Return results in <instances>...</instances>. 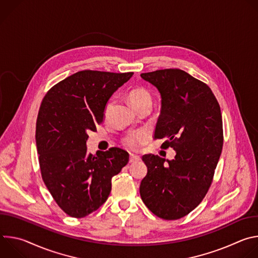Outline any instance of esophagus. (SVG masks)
Here are the masks:
<instances>
[{
	"label": "esophagus",
	"instance_id": "1",
	"mask_svg": "<svg viewBox=\"0 0 258 258\" xmlns=\"http://www.w3.org/2000/svg\"><path fill=\"white\" fill-rule=\"evenodd\" d=\"M140 160V156L138 155H135V154H130V162L131 163H134V162H137Z\"/></svg>",
	"mask_w": 258,
	"mask_h": 258
}]
</instances>
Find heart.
Masks as SVG:
<instances>
[{"label": "heart", "mask_w": 258, "mask_h": 258, "mask_svg": "<svg viewBox=\"0 0 258 258\" xmlns=\"http://www.w3.org/2000/svg\"><path fill=\"white\" fill-rule=\"evenodd\" d=\"M128 98L135 109L146 105L152 106V96L148 90H146L144 88H138L133 90L130 93ZM147 140H148V135L145 132H137L135 134L127 136L124 139V144L127 148L132 150H137Z\"/></svg>", "instance_id": "1"}]
</instances>
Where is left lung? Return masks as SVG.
<instances>
[{"label": "left lung", "instance_id": "1", "mask_svg": "<svg viewBox=\"0 0 258 258\" xmlns=\"http://www.w3.org/2000/svg\"><path fill=\"white\" fill-rule=\"evenodd\" d=\"M141 78L161 96L154 139L167 138L164 149L176 153L172 160L142 157L148 172L141 181V198L158 217L178 219L200 204L211 185L224 143L222 112L210 88L186 71L161 69Z\"/></svg>", "mask_w": 258, "mask_h": 258}]
</instances>
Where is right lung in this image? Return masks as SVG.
I'll return each instance as SVG.
<instances>
[{"label":"right lung","mask_w":258,"mask_h":258,"mask_svg":"<svg viewBox=\"0 0 258 258\" xmlns=\"http://www.w3.org/2000/svg\"><path fill=\"white\" fill-rule=\"evenodd\" d=\"M134 72L83 70L61 81L44 97L35 142L42 177L58 206L69 216L97 210L111 191V178L128 162L120 148L88 154V132L103 122L108 100Z\"/></svg>","instance_id":"right-lung-1"}]
</instances>
